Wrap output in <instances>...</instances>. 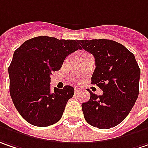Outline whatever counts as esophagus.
I'll use <instances>...</instances> for the list:
<instances>
[{"mask_svg":"<svg viewBox=\"0 0 148 148\" xmlns=\"http://www.w3.org/2000/svg\"><path fill=\"white\" fill-rule=\"evenodd\" d=\"M80 91H81V90H80L79 88H78V87H75V88H74V92H75V93H79V92Z\"/></svg>","mask_w":148,"mask_h":148,"instance_id":"1","label":"esophagus"}]
</instances>
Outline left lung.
Here are the masks:
<instances>
[{"label":"left lung","instance_id":"1","mask_svg":"<svg viewBox=\"0 0 148 148\" xmlns=\"http://www.w3.org/2000/svg\"><path fill=\"white\" fill-rule=\"evenodd\" d=\"M83 49L95 59L91 84L103 90L83 103L85 121L100 129L117 126L130 113L139 94L141 69L134 54L117 42L108 39L79 40Z\"/></svg>","mask_w":148,"mask_h":148}]
</instances>
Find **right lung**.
Returning a JSON list of instances; mask_svg holds the SVG:
<instances>
[{
	"mask_svg": "<svg viewBox=\"0 0 148 148\" xmlns=\"http://www.w3.org/2000/svg\"><path fill=\"white\" fill-rule=\"evenodd\" d=\"M81 49L79 41L40 36L24 42L14 52L8 68L10 95L19 114L28 123L48 126L63 116L74 89L66 85L51 91L50 75L61 69L65 58Z\"/></svg>",
	"mask_w": 148,
	"mask_h": 148,
	"instance_id": "add662e5",
	"label": "right lung"
}]
</instances>
